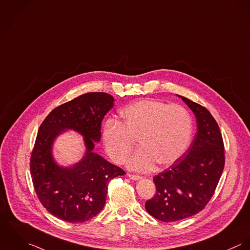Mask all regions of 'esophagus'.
<instances>
[{
    "label": "esophagus",
    "mask_w": 250,
    "mask_h": 250,
    "mask_svg": "<svg viewBox=\"0 0 250 250\" xmlns=\"http://www.w3.org/2000/svg\"><path fill=\"white\" fill-rule=\"evenodd\" d=\"M127 176H128L130 179H133V180H138V179H141V178H142V176H140V175L131 174V173H128V174H127Z\"/></svg>",
    "instance_id": "34e87169"
}]
</instances>
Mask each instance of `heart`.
Listing matches in <instances>:
<instances>
[{"label": "heart", "mask_w": 250, "mask_h": 250, "mask_svg": "<svg viewBox=\"0 0 250 250\" xmlns=\"http://www.w3.org/2000/svg\"><path fill=\"white\" fill-rule=\"evenodd\" d=\"M123 123L106 121L104 144L107 154L118 164L124 163L139 138L141 147L130 158L132 169L146 171L156 162L167 166L177 161L188 148L193 133L192 119L179 104L142 100L121 112Z\"/></svg>", "instance_id": "heart-1"}]
</instances>
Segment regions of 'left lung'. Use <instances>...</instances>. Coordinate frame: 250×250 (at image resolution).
<instances>
[{
	"label": "left lung",
	"instance_id": "left-lung-1",
	"mask_svg": "<svg viewBox=\"0 0 250 250\" xmlns=\"http://www.w3.org/2000/svg\"><path fill=\"white\" fill-rule=\"evenodd\" d=\"M180 97L194 112L197 131L174 164L153 177L156 193L145 204L153 218L176 222L205 208L215 193L224 167V145L220 127L204 106Z\"/></svg>",
	"mask_w": 250,
	"mask_h": 250
}]
</instances>
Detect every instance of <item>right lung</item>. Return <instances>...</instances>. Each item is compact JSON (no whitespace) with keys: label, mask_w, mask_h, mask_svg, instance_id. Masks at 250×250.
<instances>
[{"label":"right lung","mask_w":250,"mask_h":250,"mask_svg":"<svg viewBox=\"0 0 250 250\" xmlns=\"http://www.w3.org/2000/svg\"><path fill=\"white\" fill-rule=\"evenodd\" d=\"M113 102L107 93H86L50 112L38 129L29 163L33 187L41 204L62 221L84 222L97 216L104 207L109 181L125 173L93 151ZM65 129L83 135L86 146L83 160L71 168L56 166L51 155L53 140Z\"/></svg>","instance_id":"obj_1"}]
</instances>
